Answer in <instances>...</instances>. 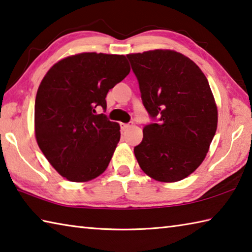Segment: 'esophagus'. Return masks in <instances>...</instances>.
I'll return each mask as SVG.
<instances>
[{"mask_svg": "<svg viewBox=\"0 0 252 252\" xmlns=\"http://www.w3.org/2000/svg\"><path fill=\"white\" fill-rule=\"evenodd\" d=\"M132 125H133V123H120V127H121V130H126V129H129L130 126H132Z\"/></svg>", "mask_w": 252, "mask_h": 252, "instance_id": "1", "label": "esophagus"}]
</instances>
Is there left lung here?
Returning <instances> with one entry per match:
<instances>
[{
	"label": "left lung",
	"mask_w": 252,
	"mask_h": 252,
	"mask_svg": "<svg viewBox=\"0 0 252 252\" xmlns=\"http://www.w3.org/2000/svg\"><path fill=\"white\" fill-rule=\"evenodd\" d=\"M126 58L152 119L134 147L136 160L158 181H180L201 164L216 134L218 111L210 85L193 61L174 51Z\"/></svg>",
	"instance_id": "obj_1"
}]
</instances>
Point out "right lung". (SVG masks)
Returning <instances> with one entry per match:
<instances>
[{
  "instance_id": "right-lung-1",
  "label": "right lung",
  "mask_w": 252,
  "mask_h": 252,
  "mask_svg": "<svg viewBox=\"0 0 252 252\" xmlns=\"http://www.w3.org/2000/svg\"><path fill=\"white\" fill-rule=\"evenodd\" d=\"M129 72L125 55L81 53L55 63L42 80L34 108L36 141L67 180H92L108 168L120 126L95 109H106L109 90Z\"/></svg>"
}]
</instances>
